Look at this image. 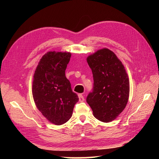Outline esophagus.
Listing matches in <instances>:
<instances>
[{"instance_id":"1","label":"esophagus","mask_w":159,"mask_h":159,"mask_svg":"<svg viewBox=\"0 0 159 159\" xmlns=\"http://www.w3.org/2000/svg\"><path fill=\"white\" fill-rule=\"evenodd\" d=\"M79 99L80 102H83V101L85 100V98H84L83 94H81V93L79 94Z\"/></svg>"}]
</instances>
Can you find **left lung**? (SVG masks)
Instances as JSON below:
<instances>
[{"instance_id":"left-lung-1","label":"left lung","mask_w":159,"mask_h":159,"mask_svg":"<svg viewBox=\"0 0 159 159\" xmlns=\"http://www.w3.org/2000/svg\"><path fill=\"white\" fill-rule=\"evenodd\" d=\"M93 78V91L87 97L93 116L103 122L114 120L126 107L130 84L121 61L108 48L87 58Z\"/></svg>"}]
</instances>
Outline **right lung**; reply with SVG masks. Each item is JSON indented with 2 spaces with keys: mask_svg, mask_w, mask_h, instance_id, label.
I'll list each match as a JSON object with an SVG mask.
<instances>
[{
  "mask_svg": "<svg viewBox=\"0 0 159 159\" xmlns=\"http://www.w3.org/2000/svg\"><path fill=\"white\" fill-rule=\"evenodd\" d=\"M70 52L50 51L40 59L33 76V97L46 120L55 125L65 124L72 117L79 101L66 76Z\"/></svg>",
  "mask_w": 159,
  "mask_h": 159,
  "instance_id": "add662e5",
  "label": "right lung"
}]
</instances>
